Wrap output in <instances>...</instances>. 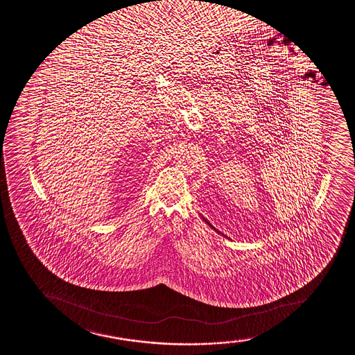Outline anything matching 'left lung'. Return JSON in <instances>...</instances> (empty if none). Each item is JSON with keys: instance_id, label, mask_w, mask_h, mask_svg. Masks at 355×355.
I'll use <instances>...</instances> for the list:
<instances>
[{"instance_id": "1", "label": "left lung", "mask_w": 355, "mask_h": 355, "mask_svg": "<svg viewBox=\"0 0 355 355\" xmlns=\"http://www.w3.org/2000/svg\"><path fill=\"white\" fill-rule=\"evenodd\" d=\"M205 221H206V223H207V224L209 225V226H211V227L214 228V227H213L212 225H211V224H209V223H208L207 220H205ZM214 230H216V228H214Z\"/></svg>"}]
</instances>
